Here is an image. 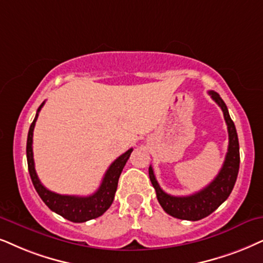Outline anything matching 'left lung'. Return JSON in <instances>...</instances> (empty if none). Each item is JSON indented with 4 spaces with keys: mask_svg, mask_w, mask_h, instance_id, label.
Segmentation results:
<instances>
[{
    "mask_svg": "<svg viewBox=\"0 0 263 263\" xmlns=\"http://www.w3.org/2000/svg\"><path fill=\"white\" fill-rule=\"evenodd\" d=\"M211 98L217 103L218 107L223 111L226 124L228 128V152L226 154L223 166L210 184L206 185L201 191L187 197H174L165 193L156 181L154 171L149 166V178L153 187L155 188L156 198L159 204L164 209L166 214L179 220L199 221L212 214L226 199L229 197L237 181L240 155H239V141L234 122L229 116L227 105L222 101L217 92L209 91Z\"/></svg>",
    "mask_w": 263,
    "mask_h": 263,
    "instance_id": "8db88e82",
    "label": "left lung"
}]
</instances>
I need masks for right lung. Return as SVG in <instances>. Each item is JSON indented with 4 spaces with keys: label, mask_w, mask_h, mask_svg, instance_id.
Instances as JSON below:
<instances>
[{
    "label": "right lung",
    "mask_w": 263,
    "mask_h": 263,
    "mask_svg": "<svg viewBox=\"0 0 263 263\" xmlns=\"http://www.w3.org/2000/svg\"><path fill=\"white\" fill-rule=\"evenodd\" d=\"M45 104V102L40 105L36 112V116L30 125L28 141H26V159H28L29 174L31 177L32 184L42 199V201L48 206L55 214L63 216L66 220L81 223L88 220H93L102 216L105 211L110 208L114 200L116 188H118L119 177H120L122 168L127 162L129 155L134 149H128L127 152L119 156L105 172L104 177L99 188L88 197H76V195H62L57 193L51 192L43 185L37 177L35 170L34 153H32V135H34V127L37 120L39 112Z\"/></svg>",
    "instance_id": "obj_1"
}]
</instances>
